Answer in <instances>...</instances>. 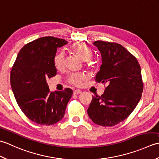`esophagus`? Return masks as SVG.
I'll use <instances>...</instances> for the list:
<instances>
[{
    "label": "esophagus",
    "mask_w": 159,
    "mask_h": 159,
    "mask_svg": "<svg viewBox=\"0 0 159 159\" xmlns=\"http://www.w3.org/2000/svg\"><path fill=\"white\" fill-rule=\"evenodd\" d=\"M81 93H82V92L80 89H76V90L74 91V94H76H76H80Z\"/></svg>",
    "instance_id": "34e87169"
}]
</instances>
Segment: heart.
I'll return each instance as SVG.
<instances>
[{
    "label": "heart",
    "mask_w": 159,
    "mask_h": 159,
    "mask_svg": "<svg viewBox=\"0 0 159 159\" xmlns=\"http://www.w3.org/2000/svg\"><path fill=\"white\" fill-rule=\"evenodd\" d=\"M72 51L75 53L82 61H88L92 57V50L90 47L83 42H76L71 46ZM65 55L63 52H59L54 57V64L56 69L61 70L64 66ZM84 79V76L81 74H72L70 78V81L77 86H80L82 84Z\"/></svg>",
    "instance_id": "heart-1"
}]
</instances>
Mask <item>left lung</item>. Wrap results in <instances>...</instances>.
<instances>
[{
	"label": "left lung",
	"mask_w": 159,
	"mask_h": 159,
	"mask_svg": "<svg viewBox=\"0 0 159 159\" xmlns=\"http://www.w3.org/2000/svg\"><path fill=\"white\" fill-rule=\"evenodd\" d=\"M93 44L102 55L95 80L107 86L101 96H93L87 113L95 124L113 126L126 120L139 102L143 89L141 67L119 43L96 41Z\"/></svg>",
	"instance_id": "8db88e82"
}]
</instances>
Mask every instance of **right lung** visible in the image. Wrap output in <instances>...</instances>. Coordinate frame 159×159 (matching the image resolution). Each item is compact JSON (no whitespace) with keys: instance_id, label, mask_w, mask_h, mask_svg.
<instances>
[{"instance_id":"1","label":"right lung","mask_w":159,"mask_h":159,"mask_svg":"<svg viewBox=\"0 0 159 159\" xmlns=\"http://www.w3.org/2000/svg\"><path fill=\"white\" fill-rule=\"evenodd\" d=\"M65 39L43 37L28 43L20 50L10 75L16 102L29 120L49 126L62 119L73 93L66 88L50 92L46 79L57 74L54 57Z\"/></svg>"}]
</instances>
